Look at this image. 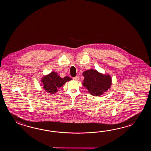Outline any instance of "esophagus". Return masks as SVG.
I'll list each match as a JSON object with an SVG mask.
<instances>
[{"mask_svg": "<svg viewBox=\"0 0 151 151\" xmlns=\"http://www.w3.org/2000/svg\"><path fill=\"white\" fill-rule=\"evenodd\" d=\"M73 79H74V80H76V81H78V80L79 79V77H78V76H76V77H75L73 78Z\"/></svg>", "mask_w": 151, "mask_h": 151, "instance_id": "34e87169", "label": "esophagus"}]
</instances>
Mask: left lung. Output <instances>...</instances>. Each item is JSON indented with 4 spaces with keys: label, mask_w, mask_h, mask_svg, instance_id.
<instances>
[{
    "label": "left lung",
    "mask_w": 151,
    "mask_h": 151,
    "mask_svg": "<svg viewBox=\"0 0 151 151\" xmlns=\"http://www.w3.org/2000/svg\"><path fill=\"white\" fill-rule=\"evenodd\" d=\"M84 77L83 85L89 93L94 96L103 95L112 85V78L109 74H104L96 70L90 69L83 73Z\"/></svg>",
    "instance_id": "obj_1"
}]
</instances>
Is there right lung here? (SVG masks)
Masks as SVG:
<instances>
[{
    "mask_svg": "<svg viewBox=\"0 0 151 151\" xmlns=\"http://www.w3.org/2000/svg\"><path fill=\"white\" fill-rule=\"evenodd\" d=\"M71 80V78L68 76L61 78L57 72H51L50 73L42 77L41 82L43 88L46 92L55 94L58 92L59 88L61 87L67 81Z\"/></svg>",
    "mask_w": 151,
    "mask_h": 151,
    "instance_id": "obj_1",
    "label": "right lung"
}]
</instances>
